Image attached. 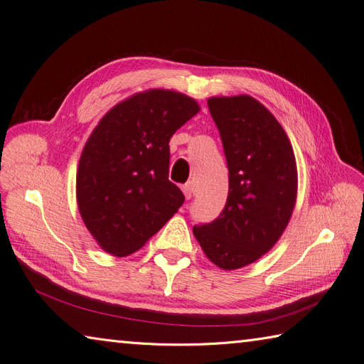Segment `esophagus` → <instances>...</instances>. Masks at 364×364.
<instances>
[{
	"mask_svg": "<svg viewBox=\"0 0 364 364\" xmlns=\"http://www.w3.org/2000/svg\"><path fill=\"white\" fill-rule=\"evenodd\" d=\"M182 190H183V194H185V199H186V200H190L191 197H193V191H194V185H193V182L185 183V185L182 186Z\"/></svg>",
	"mask_w": 364,
	"mask_h": 364,
	"instance_id": "esophagus-1",
	"label": "esophagus"
}]
</instances>
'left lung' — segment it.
I'll return each instance as SVG.
<instances>
[{
	"mask_svg": "<svg viewBox=\"0 0 364 364\" xmlns=\"http://www.w3.org/2000/svg\"><path fill=\"white\" fill-rule=\"evenodd\" d=\"M229 170L228 200L213 223L194 226L206 258L222 270L258 261L287 228L297 196L291 142L269 109L246 94L209 97Z\"/></svg>",
	"mask_w": 364,
	"mask_h": 364,
	"instance_id": "1",
	"label": "left lung"
}]
</instances>
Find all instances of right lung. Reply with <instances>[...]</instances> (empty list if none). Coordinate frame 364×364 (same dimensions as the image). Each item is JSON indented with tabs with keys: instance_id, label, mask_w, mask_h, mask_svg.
I'll list each match as a JSON object with an SVG mask.
<instances>
[{
	"instance_id": "obj_1",
	"label": "right lung",
	"mask_w": 364,
	"mask_h": 364,
	"mask_svg": "<svg viewBox=\"0 0 364 364\" xmlns=\"http://www.w3.org/2000/svg\"><path fill=\"white\" fill-rule=\"evenodd\" d=\"M199 111L182 92L147 90L98 121L82 150L75 197L86 229L105 252L130 255L178 213L185 197L168 181V142Z\"/></svg>"
}]
</instances>
